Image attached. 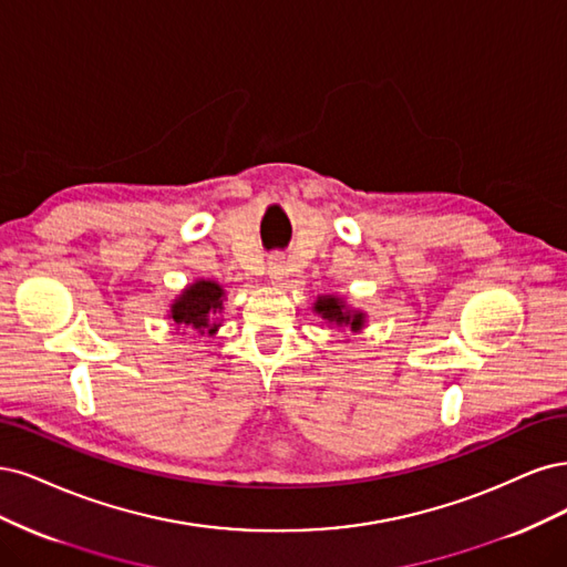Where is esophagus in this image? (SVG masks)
I'll return each instance as SVG.
<instances>
[{
	"mask_svg": "<svg viewBox=\"0 0 567 567\" xmlns=\"http://www.w3.org/2000/svg\"><path fill=\"white\" fill-rule=\"evenodd\" d=\"M266 272H268L270 280H282V276H285V257H282V254H272V257L266 264Z\"/></svg>",
	"mask_w": 567,
	"mask_h": 567,
	"instance_id": "34e87169",
	"label": "esophagus"
}]
</instances>
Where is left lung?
I'll return each mask as SVG.
<instances>
[{
    "label": "left lung",
    "mask_w": 567,
    "mask_h": 567,
    "mask_svg": "<svg viewBox=\"0 0 567 567\" xmlns=\"http://www.w3.org/2000/svg\"><path fill=\"white\" fill-rule=\"evenodd\" d=\"M316 313L322 316L327 322L334 324V327H349L351 332H360L364 327V313L362 310H351L349 306H346L343 299L339 297H318L316 301Z\"/></svg>",
    "instance_id": "1"
}]
</instances>
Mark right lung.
Masks as SVG:
<instances>
[{
  "label": "right lung",
  "instance_id": "add662e5",
  "mask_svg": "<svg viewBox=\"0 0 567 567\" xmlns=\"http://www.w3.org/2000/svg\"><path fill=\"white\" fill-rule=\"evenodd\" d=\"M224 287L214 280H195L174 299L169 318L178 327H193L197 334H216V316L224 310Z\"/></svg>",
  "mask_w": 567,
  "mask_h": 567
}]
</instances>
